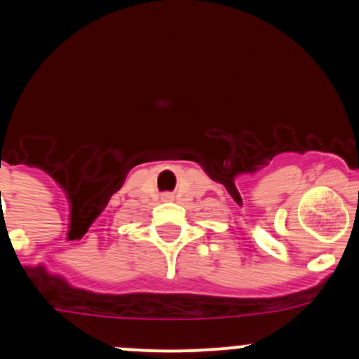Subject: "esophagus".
<instances>
[{"instance_id":"1","label":"esophagus","mask_w":359,"mask_h":359,"mask_svg":"<svg viewBox=\"0 0 359 359\" xmlns=\"http://www.w3.org/2000/svg\"><path fill=\"white\" fill-rule=\"evenodd\" d=\"M163 199H165V201H170V199H172V196H163Z\"/></svg>"}]
</instances>
